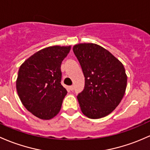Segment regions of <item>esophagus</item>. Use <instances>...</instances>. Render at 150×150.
<instances>
[{"instance_id": "34e87169", "label": "esophagus", "mask_w": 150, "mask_h": 150, "mask_svg": "<svg viewBox=\"0 0 150 150\" xmlns=\"http://www.w3.org/2000/svg\"><path fill=\"white\" fill-rule=\"evenodd\" d=\"M69 89H70V90H71V91H72V90H74V86H73V85H71V86H69Z\"/></svg>"}]
</instances>
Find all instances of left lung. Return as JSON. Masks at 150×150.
<instances>
[{"label": "left lung", "mask_w": 150, "mask_h": 150, "mask_svg": "<svg viewBox=\"0 0 150 150\" xmlns=\"http://www.w3.org/2000/svg\"><path fill=\"white\" fill-rule=\"evenodd\" d=\"M73 52L85 76V88L77 97L80 110L90 119L104 117L118 106L125 93V67L111 52L97 44H77Z\"/></svg>", "instance_id": "8db88e82"}]
</instances>
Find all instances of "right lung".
Returning a JSON list of instances; mask_svg holds the SVG:
<instances>
[{"instance_id": "1", "label": "right lung", "mask_w": 150, "mask_h": 150, "mask_svg": "<svg viewBox=\"0 0 150 150\" xmlns=\"http://www.w3.org/2000/svg\"><path fill=\"white\" fill-rule=\"evenodd\" d=\"M71 46L54 45L31 55L20 67L16 89L21 103L41 120H50L61 109L67 90L61 85L62 61Z\"/></svg>"}]
</instances>
